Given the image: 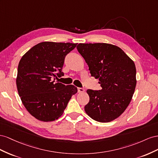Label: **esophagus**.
Here are the masks:
<instances>
[{"instance_id":"esophagus-1","label":"esophagus","mask_w":158,"mask_h":158,"mask_svg":"<svg viewBox=\"0 0 158 158\" xmlns=\"http://www.w3.org/2000/svg\"><path fill=\"white\" fill-rule=\"evenodd\" d=\"M77 90L79 93H84L85 91V89L83 88H78Z\"/></svg>"}]
</instances>
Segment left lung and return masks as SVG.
Segmentation results:
<instances>
[{
	"instance_id": "left-lung-1",
	"label": "left lung",
	"mask_w": 158,
	"mask_h": 158,
	"mask_svg": "<svg viewBox=\"0 0 158 158\" xmlns=\"http://www.w3.org/2000/svg\"><path fill=\"white\" fill-rule=\"evenodd\" d=\"M78 52L89 66L92 77L102 89H88L89 102L85 110L100 123H109L123 113L132 100L136 85L134 61L123 49L106 43L79 44Z\"/></svg>"
}]
</instances>
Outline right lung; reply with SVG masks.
Masks as SVG:
<instances>
[{"label": "right lung", "mask_w": 158, "mask_h": 158, "mask_svg": "<svg viewBox=\"0 0 158 158\" xmlns=\"http://www.w3.org/2000/svg\"><path fill=\"white\" fill-rule=\"evenodd\" d=\"M77 44L43 42L22 57L18 67L16 86L29 113L43 122L57 120L63 114L77 88L55 79L64 74L62 67L66 55Z\"/></svg>", "instance_id": "add662e5"}]
</instances>
